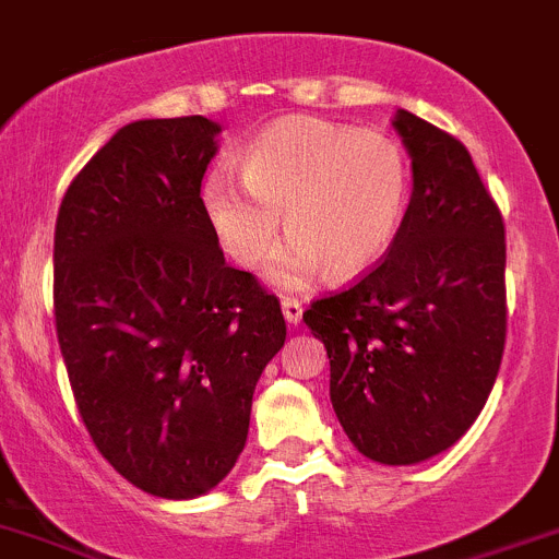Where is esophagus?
<instances>
[{"label":"esophagus","instance_id":"34e87169","mask_svg":"<svg viewBox=\"0 0 559 559\" xmlns=\"http://www.w3.org/2000/svg\"><path fill=\"white\" fill-rule=\"evenodd\" d=\"M301 310H305V307H301L299 299H294V296H285V299H283V313H285V321H288L290 326L299 324V321H301Z\"/></svg>","mask_w":559,"mask_h":559}]
</instances>
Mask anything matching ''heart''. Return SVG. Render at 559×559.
Returning <instances> with one entry per match:
<instances>
[{
  "label": "heart",
  "instance_id": "1",
  "mask_svg": "<svg viewBox=\"0 0 559 559\" xmlns=\"http://www.w3.org/2000/svg\"><path fill=\"white\" fill-rule=\"evenodd\" d=\"M413 166L393 135L294 116L265 127L240 174L222 166L204 182V210L224 252L258 269L280 240L271 280L299 288L316 271L352 280L380 263L402 233Z\"/></svg>",
  "mask_w": 559,
  "mask_h": 559
}]
</instances>
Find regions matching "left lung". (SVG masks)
<instances>
[{
    "instance_id": "1",
    "label": "left lung",
    "mask_w": 559,
    "mask_h": 559,
    "mask_svg": "<svg viewBox=\"0 0 559 559\" xmlns=\"http://www.w3.org/2000/svg\"><path fill=\"white\" fill-rule=\"evenodd\" d=\"M413 197L391 252L305 324L324 341L330 399L366 457L413 465L447 452L490 396L507 337L504 218L468 150L399 110Z\"/></svg>"
}]
</instances>
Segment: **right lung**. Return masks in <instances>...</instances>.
<instances>
[{
    "instance_id": "right-lung-1",
    "label": "right lung",
    "mask_w": 559,
    "mask_h": 559,
    "mask_svg": "<svg viewBox=\"0 0 559 559\" xmlns=\"http://www.w3.org/2000/svg\"><path fill=\"white\" fill-rule=\"evenodd\" d=\"M218 130L204 116L121 127L55 227V326L82 424L160 499H197L233 471L288 335L280 299L224 263L204 210Z\"/></svg>"
}]
</instances>
